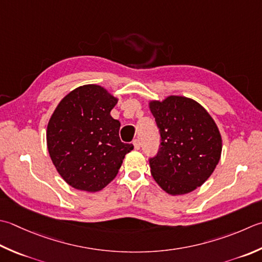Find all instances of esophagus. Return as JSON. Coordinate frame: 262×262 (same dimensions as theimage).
<instances>
[{
    "mask_svg": "<svg viewBox=\"0 0 262 262\" xmlns=\"http://www.w3.org/2000/svg\"><path fill=\"white\" fill-rule=\"evenodd\" d=\"M133 144H134L135 150H140V147H141L140 140H134V142H133Z\"/></svg>",
    "mask_w": 262,
    "mask_h": 262,
    "instance_id": "obj_1",
    "label": "esophagus"
}]
</instances>
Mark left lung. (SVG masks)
Instances as JSON below:
<instances>
[{"instance_id": "obj_1", "label": "left lung", "mask_w": 262, "mask_h": 262, "mask_svg": "<svg viewBox=\"0 0 262 262\" xmlns=\"http://www.w3.org/2000/svg\"><path fill=\"white\" fill-rule=\"evenodd\" d=\"M161 136L150 159L152 177L166 193L183 195L211 176L222 156L223 140L212 117L196 101L170 95L148 102Z\"/></svg>"}]
</instances>
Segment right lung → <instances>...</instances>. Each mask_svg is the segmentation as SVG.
<instances>
[{
  "instance_id": "1",
  "label": "right lung",
  "mask_w": 262,
  "mask_h": 262,
  "mask_svg": "<svg viewBox=\"0 0 262 262\" xmlns=\"http://www.w3.org/2000/svg\"><path fill=\"white\" fill-rule=\"evenodd\" d=\"M117 103L104 87L83 85L67 94L51 116L49 155L71 187L91 193L103 189L134 148L120 141V121L110 115Z\"/></svg>"
}]
</instances>
